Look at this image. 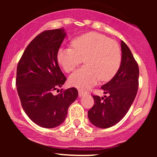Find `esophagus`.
<instances>
[{"label":"esophagus","mask_w":157,"mask_h":157,"mask_svg":"<svg viewBox=\"0 0 157 157\" xmlns=\"http://www.w3.org/2000/svg\"><path fill=\"white\" fill-rule=\"evenodd\" d=\"M86 93L85 92H83L82 91H78V96H80V97H81V96H83V95H85Z\"/></svg>","instance_id":"34e87169"}]
</instances>
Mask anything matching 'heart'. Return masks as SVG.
<instances>
[{
    "label": "heart",
    "instance_id": "heart-1",
    "mask_svg": "<svg viewBox=\"0 0 157 157\" xmlns=\"http://www.w3.org/2000/svg\"><path fill=\"white\" fill-rule=\"evenodd\" d=\"M73 48H60L56 59L66 72L70 73L84 59L86 66L72 74L68 82L72 86L86 90L98 81H109L119 71L121 53L119 45L107 36L91 32L75 38Z\"/></svg>",
    "mask_w": 157,
    "mask_h": 157
}]
</instances>
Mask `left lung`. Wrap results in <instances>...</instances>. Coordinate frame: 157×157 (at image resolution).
Instances as JSON below:
<instances>
[{"label": "left lung", "mask_w": 157, "mask_h": 157, "mask_svg": "<svg viewBox=\"0 0 157 157\" xmlns=\"http://www.w3.org/2000/svg\"><path fill=\"white\" fill-rule=\"evenodd\" d=\"M121 63L117 74L110 81L103 85L104 97L92 95L94 104L88 111L92 124L98 128L113 126L128 112L138 91L139 66L129 48L123 40Z\"/></svg>", "instance_id": "obj_1"}]
</instances>
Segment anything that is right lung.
Listing matches in <instances>:
<instances>
[{
	"mask_svg": "<svg viewBox=\"0 0 157 157\" xmlns=\"http://www.w3.org/2000/svg\"><path fill=\"white\" fill-rule=\"evenodd\" d=\"M66 36L63 29L45 31L35 37L17 66L16 85L21 106L28 117L44 128H54L65 120L70 105L78 97L72 87L52 92L66 81L56 56Z\"/></svg>",
	"mask_w": 157,
	"mask_h": 157,
	"instance_id": "obj_1",
	"label": "right lung"
}]
</instances>
